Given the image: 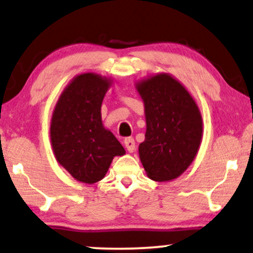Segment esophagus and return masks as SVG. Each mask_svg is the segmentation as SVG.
<instances>
[{
	"mask_svg": "<svg viewBox=\"0 0 253 253\" xmlns=\"http://www.w3.org/2000/svg\"><path fill=\"white\" fill-rule=\"evenodd\" d=\"M124 145H126V150L129 153H133L134 150H136V143H134V139L133 138H126V140H124Z\"/></svg>",
	"mask_w": 253,
	"mask_h": 253,
	"instance_id": "1",
	"label": "esophagus"
}]
</instances>
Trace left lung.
Wrapping results in <instances>:
<instances>
[{
  "mask_svg": "<svg viewBox=\"0 0 253 253\" xmlns=\"http://www.w3.org/2000/svg\"><path fill=\"white\" fill-rule=\"evenodd\" d=\"M144 102L146 133L139 159L148 178L168 182L190 167L203 138L202 113L184 85L166 72L136 83Z\"/></svg>",
  "mask_w": 253,
  "mask_h": 253,
  "instance_id": "8db88e82",
  "label": "left lung"
}]
</instances>
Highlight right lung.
I'll use <instances>...</instances> for the list:
<instances>
[{
  "label": "right lung",
  "instance_id": "right-lung-1",
  "mask_svg": "<svg viewBox=\"0 0 253 253\" xmlns=\"http://www.w3.org/2000/svg\"><path fill=\"white\" fill-rule=\"evenodd\" d=\"M113 79L94 72L77 75L61 93L50 120L55 159L74 177L93 184L105 177L113 159L126 154L102 124L101 105Z\"/></svg>",
  "mask_w": 253,
  "mask_h": 253
}]
</instances>
